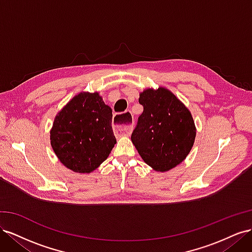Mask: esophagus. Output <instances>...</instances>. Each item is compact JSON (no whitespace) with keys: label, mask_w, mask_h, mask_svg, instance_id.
<instances>
[{"label":"esophagus","mask_w":252,"mask_h":252,"mask_svg":"<svg viewBox=\"0 0 252 252\" xmlns=\"http://www.w3.org/2000/svg\"><path fill=\"white\" fill-rule=\"evenodd\" d=\"M121 114L118 113L114 116L113 118V130L117 134H125V135H129L132 130V125L129 124H121L120 120H121Z\"/></svg>","instance_id":"obj_1"}]
</instances>
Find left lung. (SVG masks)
<instances>
[{
  "instance_id": "8db88e82",
  "label": "left lung",
  "mask_w": 252,
  "mask_h": 252,
  "mask_svg": "<svg viewBox=\"0 0 252 252\" xmlns=\"http://www.w3.org/2000/svg\"><path fill=\"white\" fill-rule=\"evenodd\" d=\"M143 112L131 141L144 162L157 171L182 163L193 146L195 126L191 113L169 90L146 89L140 94Z\"/></svg>"
}]
</instances>
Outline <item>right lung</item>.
<instances>
[{
	"instance_id": "1",
	"label": "right lung",
	"mask_w": 252,
	"mask_h": 252,
	"mask_svg": "<svg viewBox=\"0 0 252 252\" xmlns=\"http://www.w3.org/2000/svg\"><path fill=\"white\" fill-rule=\"evenodd\" d=\"M112 111L98 94L75 95L55 119L50 142L67 168L89 173L108 158L117 143L111 127Z\"/></svg>"
}]
</instances>
